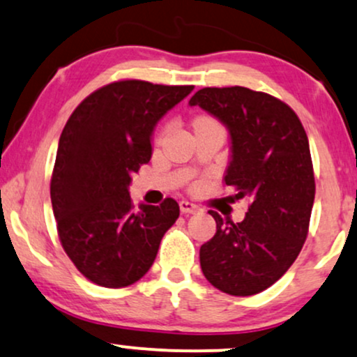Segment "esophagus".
<instances>
[{
  "label": "esophagus",
  "mask_w": 357,
  "mask_h": 357,
  "mask_svg": "<svg viewBox=\"0 0 357 357\" xmlns=\"http://www.w3.org/2000/svg\"><path fill=\"white\" fill-rule=\"evenodd\" d=\"M179 209H181L183 214H195L199 211V206L190 203V201H181V203H179Z\"/></svg>",
  "instance_id": "obj_1"
}]
</instances>
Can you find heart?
Wrapping results in <instances>:
<instances>
[{"label":"heart","mask_w":357,"mask_h":357,"mask_svg":"<svg viewBox=\"0 0 357 357\" xmlns=\"http://www.w3.org/2000/svg\"><path fill=\"white\" fill-rule=\"evenodd\" d=\"M197 119H208V118H197Z\"/></svg>","instance_id":"1"}]
</instances>
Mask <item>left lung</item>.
<instances>
[{"label": "left lung", "instance_id": "8db88e82", "mask_svg": "<svg viewBox=\"0 0 357 357\" xmlns=\"http://www.w3.org/2000/svg\"><path fill=\"white\" fill-rule=\"evenodd\" d=\"M190 105L227 128L225 181L236 199L249 197L241 222L209 211L216 234L199 249L201 269L222 293L257 294L291 268L306 241L316 192L307 135L286 102L243 86L203 88Z\"/></svg>", "mask_w": 357, "mask_h": 357}]
</instances>
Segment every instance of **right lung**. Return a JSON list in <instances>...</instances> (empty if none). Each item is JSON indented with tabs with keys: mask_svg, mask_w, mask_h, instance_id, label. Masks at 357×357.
Wrapping results in <instances>:
<instances>
[{
	"mask_svg": "<svg viewBox=\"0 0 357 357\" xmlns=\"http://www.w3.org/2000/svg\"><path fill=\"white\" fill-rule=\"evenodd\" d=\"M195 86L123 79L102 86L73 111L51 176V204L68 257L86 279L126 287L149 271L179 204L135 211L131 176L151 160L154 126Z\"/></svg>",
	"mask_w": 357,
	"mask_h": 357,
	"instance_id": "add662e5",
	"label": "right lung"
}]
</instances>
